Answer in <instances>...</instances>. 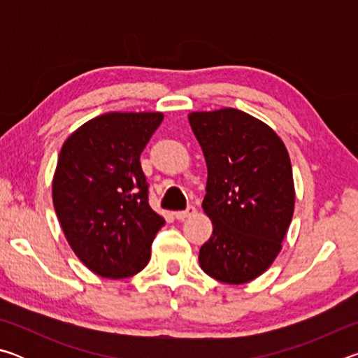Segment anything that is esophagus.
I'll return each instance as SVG.
<instances>
[{"label":"esophagus","instance_id":"esophagus-1","mask_svg":"<svg viewBox=\"0 0 358 358\" xmlns=\"http://www.w3.org/2000/svg\"><path fill=\"white\" fill-rule=\"evenodd\" d=\"M173 215H175V217H177L178 221H183V220H186V217L196 215V208H194L192 205H189V207H187L186 210H183V211H175Z\"/></svg>","mask_w":358,"mask_h":358}]
</instances>
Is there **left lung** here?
<instances>
[{
  "label": "left lung",
  "mask_w": 358,
  "mask_h": 358,
  "mask_svg": "<svg viewBox=\"0 0 358 358\" xmlns=\"http://www.w3.org/2000/svg\"><path fill=\"white\" fill-rule=\"evenodd\" d=\"M187 120L207 162L202 208L213 224L199 264L221 282H250L275 262L294 216L287 148L268 124L238 108L191 112Z\"/></svg>",
  "instance_id": "left-lung-1"
}]
</instances>
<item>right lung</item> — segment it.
<instances>
[{"label":"right lung","mask_w":358,"mask_h":358,"mask_svg":"<svg viewBox=\"0 0 358 358\" xmlns=\"http://www.w3.org/2000/svg\"><path fill=\"white\" fill-rule=\"evenodd\" d=\"M161 112H108L66 138L52 197L72 251L108 280L137 275L166 220L150 207L141 153L162 123Z\"/></svg>","instance_id":"add662e5"}]
</instances>
